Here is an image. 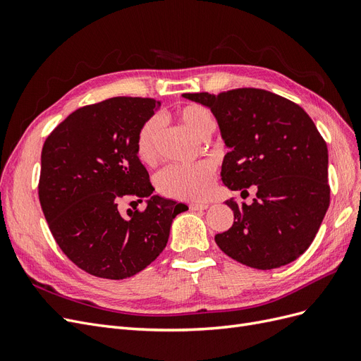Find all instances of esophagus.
I'll return each instance as SVG.
<instances>
[{
    "mask_svg": "<svg viewBox=\"0 0 361 361\" xmlns=\"http://www.w3.org/2000/svg\"><path fill=\"white\" fill-rule=\"evenodd\" d=\"M209 207V204L207 203H190V209L191 211H204Z\"/></svg>",
    "mask_w": 361,
    "mask_h": 361,
    "instance_id": "34e87169",
    "label": "esophagus"
}]
</instances>
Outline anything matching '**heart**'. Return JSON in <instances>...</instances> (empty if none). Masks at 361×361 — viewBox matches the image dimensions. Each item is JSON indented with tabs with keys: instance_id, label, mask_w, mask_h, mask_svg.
<instances>
[{
	"instance_id": "heart-1",
	"label": "heart",
	"mask_w": 361,
	"mask_h": 361,
	"mask_svg": "<svg viewBox=\"0 0 361 361\" xmlns=\"http://www.w3.org/2000/svg\"><path fill=\"white\" fill-rule=\"evenodd\" d=\"M180 122L191 133L207 140L215 130V118L211 111L200 105H188L179 111ZM164 129V118L159 114L149 117L140 126L135 140V149L141 161L152 162L158 154V141ZM215 180V166L211 161L195 164H171L157 176L158 190L167 197L200 202L209 195Z\"/></svg>"
}]
</instances>
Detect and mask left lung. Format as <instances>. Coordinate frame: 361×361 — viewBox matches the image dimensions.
Returning a JSON list of instances; mask_svg holds the SVG:
<instances>
[{"label": "left lung", "mask_w": 361, "mask_h": 361, "mask_svg": "<svg viewBox=\"0 0 361 361\" xmlns=\"http://www.w3.org/2000/svg\"><path fill=\"white\" fill-rule=\"evenodd\" d=\"M216 118L228 152L221 179L232 191L255 185L253 203L227 200L235 221L215 243L256 269H274L310 247L330 204L329 149L297 104L260 89L185 93Z\"/></svg>", "instance_id": "obj_1"}]
</instances>
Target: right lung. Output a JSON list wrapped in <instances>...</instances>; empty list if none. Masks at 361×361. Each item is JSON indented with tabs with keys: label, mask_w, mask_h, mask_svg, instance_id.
Here are the masks:
<instances>
[{
	"label": "right lung",
	"mask_w": 361,
	"mask_h": 361,
	"mask_svg": "<svg viewBox=\"0 0 361 361\" xmlns=\"http://www.w3.org/2000/svg\"><path fill=\"white\" fill-rule=\"evenodd\" d=\"M159 106L149 97L123 96L87 105L43 145L42 211L63 253L92 276L122 280L143 271L166 248L174 216L188 209L152 194L138 159L137 133ZM125 195L146 198L147 209L120 214L116 204Z\"/></svg>",
	"instance_id": "add662e5"
}]
</instances>
